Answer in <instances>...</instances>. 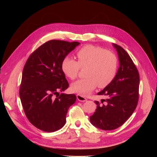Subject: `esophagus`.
Returning <instances> with one entry per match:
<instances>
[{"label":"esophagus","mask_w":157,"mask_h":157,"mask_svg":"<svg viewBox=\"0 0 157 157\" xmlns=\"http://www.w3.org/2000/svg\"><path fill=\"white\" fill-rule=\"evenodd\" d=\"M76 97H77L78 100L79 101H80V102H85V101H86V98L85 97L82 96V95H81L78 94V95H76Z\"/></svg>","instance_id":"1"}]
</instances>
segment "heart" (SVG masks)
I'll return each instance as SVG.
<instances>
[{"mask_svg":"<svg viewBox=\"0 0 157 157\" xmlns=\"http://www.w3.org/2000/svg\"><path fill=\"white\" fill-rule=\"evenodd\" d=\"M78 62L70 56H65L62 62V70L71 79L78 76L79 68L87 67L86 78L79 79L71 85L72 92L86 96L98 85L108 86L116 76L118 59L114 53L101 46L86 45L76 53Z\"/></svg>","mask_w":157,"mask_h":157,"instance_id":"heart-1","label":"heart"}]
</instances>
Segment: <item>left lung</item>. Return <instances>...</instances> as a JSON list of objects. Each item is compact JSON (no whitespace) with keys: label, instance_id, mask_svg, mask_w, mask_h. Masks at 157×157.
Returning <instances> with one entry per match:
<instances>
[{"label":"left lung","instance_id":"obj_1","mask_svg":"<svg viewBox=\"0 0 157 157\" xmlns=\"http://www.w3.org/2000/svg\"><path fill=\"white\" fill-rule=\"evenodd\" d=\"M120 67L116 76L98 95H105L101 102L95 101L97 109L90 120L95 127L111 130L121 126L135 111L139 100V74L124 49L116 44ZM105 103H104L103 102Z\"/></svg>","mask_w":157,"mask_h":157}]
</instances>
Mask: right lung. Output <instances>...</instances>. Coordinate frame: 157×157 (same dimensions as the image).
<instances>
[{"label":"right lung","instance_id":"1","mask_svg":"<svg viewBox=\"0 0 157 157\" xmlns=\"http://www.w3.org/2000/svg\"><path fill=\"white\" fill-rule=\"evenodd\" d=\"M80 43L51 40L39 46L29 57L22 73L20 97L25 113L36 128L53 132L65 124L74 94H61L69 87L62 70L64 58Z\"/></svg>","mask_w":157,"mask_h":157}]
</instances>
